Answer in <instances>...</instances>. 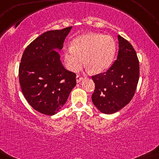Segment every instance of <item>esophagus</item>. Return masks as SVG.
<instances>
[{"label": "esophagus", "mask_w": 159, "mask_h": 159, "mask_svg": "<svg viewBox=\"0 0 159 159\" xmlns=\"http://www.w3.org/2000/svg\"><path fill=\"white\" fill-rule=\"evenodd\" d=\"M76 80H77V83H79V82H80L82 80V77H81L80 75H77V77H76Z\"/></svg>", "instance_id": "34e87169"}]
</instances>
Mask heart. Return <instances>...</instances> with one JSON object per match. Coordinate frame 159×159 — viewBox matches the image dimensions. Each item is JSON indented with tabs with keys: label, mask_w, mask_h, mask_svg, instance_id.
<instances>
[{
	"label": "heart",
	"mask_w": 159,
	"mask_h": 159,
	"mask_svg": "<svg viewBox=\"0 0 159 159\" xmlns=\"http://www.w3.org/2000/svg\"><path fill=\"white\" fill-rule=\"evenodd\" d=\"M116 50L111 36L87 33L76 38L71 47L65 51L64 61L69 70L76 72L84 64L91 73L103 72L111 66Z\"/></svg>",
	"instance_id": "obj_1"
}]
</instances>
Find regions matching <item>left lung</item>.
Segmentation results:
<instances>
[{"mask_svg": "<svg viewBox=\"0 0 159 159\" xmlns=\"http://www.w3.org/2000/svg\"><path fill=\"white\" fill-rule=\"evenodd\" d=\"M118 40L117 59L106 72L92 77L95 83L93 104L106 114L116 113L129 103L140 76V64L134 48L120 35Z\"/></svg>", "mask_w": 159, "mask_h": 159, "instance_id": "obj_1", "label": "left lung"}]
</instances>
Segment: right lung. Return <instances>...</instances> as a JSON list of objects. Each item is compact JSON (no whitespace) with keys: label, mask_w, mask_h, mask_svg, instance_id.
Returning <instances> with one entry per match:
<instances>
[{"label":"right lung","mask_w":159,"mask_h":159,"mask_svg":"<svg viewBox=\"0 0 159 159\" xmlns=\"http://www.w3.org/2000/svg\"><path fill=\"white\" fill-rule=\"evenodd\" d=\"M72 27L45 32L24 51L19 68L25 99L41 114L52 116L66 103L76 85V75L66 70L56 50L61 51Z\"/></svg>","instance_id":"add662e5"}]
</instances>
